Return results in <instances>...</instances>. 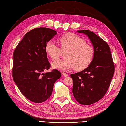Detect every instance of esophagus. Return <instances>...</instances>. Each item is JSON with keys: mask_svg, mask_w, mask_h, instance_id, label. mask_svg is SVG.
<instances>
[{"mask_svg": "<svg viewBox=\"0 0 126 126\" xmlns=\"http://www.w3.org/2000/svg\"><path fill=\"white\" fill-rule=\"evenodd\" d=\"M62 75H63V76H65V77H66V76H68V74H66L65 72H62Z\"/></svg>", "mask_w": 126, "mask_h": 126, "instance_id": "1", "label": "esophagus"}]
</instances>
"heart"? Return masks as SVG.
I'll return each mask as SVG.
<instances>
[{"label": "heart", "mask_w": 126, "mask_h": 126, "mask_svg": "<svg viewBox=\"0 0 126 126\" xmlns=\"http://www.w3.org/2000/svg\"><path fill=\"white\" fill-rule=\"evenodd\" d=\"M59 41L60 48L52 40H49L45 46L46 53L53 60L58 59L62 52H66L65 59L57 60L52 63L53 68L60 71H68L73 68L81 70L89 65L94 59V48L77 35H65Z\"/></svg>", "instance_id": "heart-1"}]
</instances>
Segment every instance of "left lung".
<instances>
[{"label": "left lung", "mask_w": 126, "mask_h": 126, "mask_svg": "<svg viewBox=\"0 0 126 126\" xmlns=\"http://www.w3.org/2000/svg\"><path fill=\"white\" fill-rule=\"evenodd\" d=\"M86 35L94 50L90 65L81 72L71 74L73 79V95L82 105L99 101L105 94L115 72L113 60L109 45L89 30L77 31Z\"/></svg>", "instance_id": "left-lung-1"}]
</instances>
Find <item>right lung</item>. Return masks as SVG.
<instances>
[{
    "mask_svg": "<svg viewBox=\"0 0 126 126\" xmlns=\"http://www.w3.org/2000/svg\"><path fill=\"white\" fill-rule=\"evenodd\" d=\"M57 34L49 28L34 29L27 32L14 51L13 80L23 95L35 103H42L49 98L55 82L61 76L55 69L43 73L51 66L46 45Z\"/></svg>",
    "mask_w": 126,
    "mask_h": 126,
    "instance_id": "right-lung-1",
    "label": "right lung"
}]
</instances>
